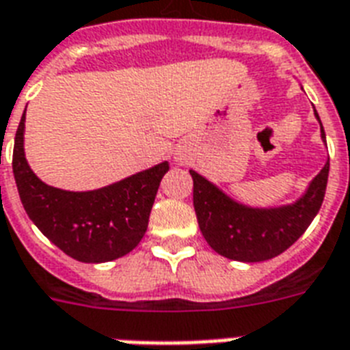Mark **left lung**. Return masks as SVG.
<instances>
[{
	"label": "left lung",
	"mask_w": 350,
	"mask_h": 350,
	"mask_svg": "<svg viewBox=\"0 0 350 350\" xmlns=\"http://www.w3.org/2000/svg\"><path fill=\"white\" fill-rule=\"evenodd\" d=\"M314 116L320 121L316 111ZM321 139L325 142L323 126ZM191 176L194 181V211L203 238L218 254L229 260L254 263L282 254L307 230L323 203L329 161L299 200L271 208L247 207L234 202L202 174L191 170Z\"/></svg>",
	"instance_id": "8db88e82"
}]
</instances>
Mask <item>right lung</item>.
I'll return each instance as SVG.
<instances>
[{
  "mask_svg": "<svg viewBox=\"0 0 350 350\" xmlns=\"http://www.w3.org/2000/svg\"><path fill=\"white\" fill-rule=\"evenodd\" d=\"M23 132L25 114L14 139L12 170L21 203L36 227L65 254L83 263L118 260L136 249L169 161L96 191H63L32 172L25 158Z\"/></svg>",
  "mask_w": 350,
  "mask_h": 350,
  "instance_id": "1",
  "label": "right lung"
}]
</instances>
